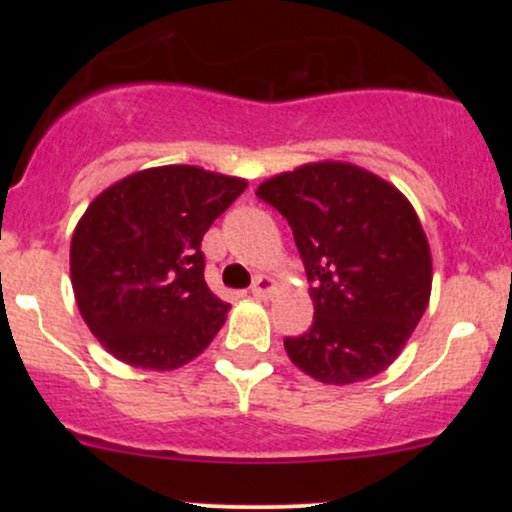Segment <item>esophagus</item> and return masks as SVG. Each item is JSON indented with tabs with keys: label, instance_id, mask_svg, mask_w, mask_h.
I'll list each match as a JSON object with an SVG mask.
<instances>
[{
	"label": "esophagus",
	"instance_id": "obj_1",
	"mask_svg": "<svg viewBox=\"0 0 512 512\" xmlns=\"http://www.w3.org/2000/svg\"><path fill=\"white\" fill-rule=\"evenodd\" d=\"M272 291H274V279H269V276H264V274L255 276V281H252V286H250L252 296L267 298Z\"/></svg>",
	"mask_w": 512,
	"mask_h": 512
}]
</instances>
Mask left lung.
Here are the masks:
<instances>
[{"instance_id":"8db88e82","label":"left lung","mask_w":512,"mask_h":512,"mask_svg":"<svg viewBox=\"0 0 512 512\" xmlns=\"http://www.w3.org/2000/svg\"><path fill=\"white\" fill-rule=\"evenodd\" d=\"M289 221L310 281L313 325L286 337V354L327 385L385 370L431 296V250L395 185L351 163H308L257 187Z\"/></svg>"}]
</instances>
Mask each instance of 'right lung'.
Returning a JSON list of instances; mask_svg holds the SVG:
<instances>
[{
	"label": "right lung",
	"mask_w": 512,
	"mask_h": 512,
	"mask_svg": "<svg viewBox=\"0 0 512 512\" xmlns=\"http://www.w3.org/2000/svg\"><path fill=\"white\" fill-rule=\"evenodd\" d=\"M248 182L197 166L127 175L88 204L69 250L81 317L115 358L173 370L207 349L231 305L204 281L202 238Z\"/></svg>",
	"instance_id": "add662e5"
}]
</instances>
